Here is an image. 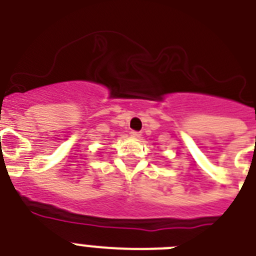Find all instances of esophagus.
Masks as SVG:
<instances>
[{
  "label": "esophagus",
  "mask_w": 256,
  "mask_h": 256,
  "mask_svg": "<svg viewBox=\"0 0 256 256\" xmlns=\"http://www.w3.org/2000/svg\"><path fill=\"white\" fill-rule=\"evenodd\" d=\"M130 136L134 137V138H138V137H141V133L137 132V130H132V132H130Z\"/></svg>",
  "instance_id": "1"
}]
</instances>
